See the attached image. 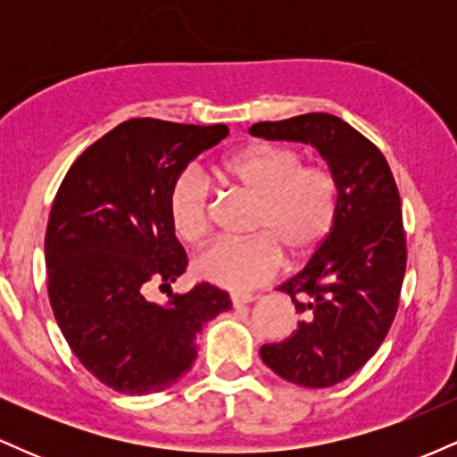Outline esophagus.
<instances>
[{
	"instance_id": "34e87169",
	"label": "esophagus",
	"mask_w": 457,
	"mask_h": 457,
	"mask_svg": "<svg viewBox=\"0 0 457 457\" xmlns=\"http://www.w3.org/2000/svg\"><path fill=\"white\" fill-rule=\"evenodd\" d=\"M255 296L249 295V292H234L232 295V305L234 307H240V305H249V303H253Z\"/></svg>"
}]
</instances>
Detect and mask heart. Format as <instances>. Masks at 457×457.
I'll return each mask as SVG.
<instances>
[{"label":"heart","instance_id":"b5f03b06","mask_svg":"<svg viewBox=\"0 0 457 457\" xmlns=\"http://www.w3.org/2000/svg\"><path fill=\"white\" fill-rule=\"evenodd\" d=\"M292 144L258 141L219 162L228 187L255 199L249 238L219 240L193 262L199 279L243 290L275 275L281 253L290 262L313 255L337 217V180L327 165L303 162ZM167 212L178 238L195 245L211 232V185L197 170L180 171L167 193Z\"/></svg>","mask_w":457,"mask_h":457}]
</instances>
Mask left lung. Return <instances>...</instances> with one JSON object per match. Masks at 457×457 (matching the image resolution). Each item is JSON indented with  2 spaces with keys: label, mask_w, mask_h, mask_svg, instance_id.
Masks as SVG:
<instances>
[{
  "label": "left lung",
  "mask_w": 457,
  "mask_h": 457,
  "mask_svg": "<svg viewBox=\"0 0 457 457\" xmlns=\"http://www.w3.org/2000/svg\"><path fill=\"white\" fill-rule=\"evenodd\" d=\"M251 135L318 148L337 180V217L305 269L283 281L301 313L295 333L260 356L283 380L327 389L361 370L385 342L406 272V232L385 154L330 113L258 122Z\"/></svg>",
  "instance_id": "obj_1"
}]
</instances>
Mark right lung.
<instances>
[{
  "instance_id": "right-lung-1",
  "label": "right lung",
  "mask_w": 457,
  "mask_h": 457,
  "mask_svg": "<svg viewBox=\"0 0 457 457\" xmlns=\"http://www.w3.org/2000/svg\"><path fill=\"white\" fill-rule=\"evenodd\" d=\"M228 133L127 120L83 150L57 188L45 236L49 301L72 354L109 389H170L197 359L204 324L232 307L206 281L165 305L148 298L188 264L167 212L171 182Z\"/></svg>"
}]
</instances>
